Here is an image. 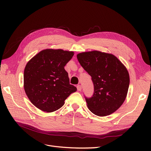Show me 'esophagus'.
I'll list each match as a JSON object with an SVG mask.
<instances>
[{
  "label": "esophagus",
  "mask_w": 151,
  "mask_h": 151,
  "mask_svg": "<svg viewBox=\"0 0 151 151\" xmlns=\"http://www.w3.org/2000/svg\"><path fill=\"white\" fill-rule=\"evenodd\" d=\"M77 91H81V89H82V87H81V85H78L77 86Z\"/></svg>",
  "instance_id": "obj_1"
}]
</instances>
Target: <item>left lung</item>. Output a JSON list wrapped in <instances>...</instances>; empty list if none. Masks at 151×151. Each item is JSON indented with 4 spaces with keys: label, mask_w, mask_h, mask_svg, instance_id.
Listing matches in <instances>:
<instances>
[{
    "label": "left lung",
    "mask_w": 151,
    "mask_h": 151,
    "mask_svg": "<svg viewBox=\"0 0 151 151\" xmlns=\"http://www.w3.org/2000/svg\"><path fill=\"white\" fill-rule=\"evenodd\" d=\"M77 58L94 84L93 96L86 98L89 110L99 116L116 111L129 90L130 77L125 66L114 55L97 50L78 53Z\"/></svg>",
    "instance_id": "obj_1"
}]
</instances>
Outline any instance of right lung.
Listing matches in <instances>:
<instances>
[{
  "label": "right lung",
  "mask_w": 151,
  "mask_h": 151,
  "mask_svg": "<svg viewBox=\"0 0 151 151\" xmlns=\"http://www.w3.org/2000/svg\"><path fill=\"white\" fill-rule=\"evenodd\" d=\"M74 52L45 49L27 63L24 71V88L33 105L50 113L64 104L65 100L77 88L70 84L64 67Z\"/></svg>",
  "instance_id": "add662e5"
}]
</instances>
